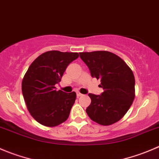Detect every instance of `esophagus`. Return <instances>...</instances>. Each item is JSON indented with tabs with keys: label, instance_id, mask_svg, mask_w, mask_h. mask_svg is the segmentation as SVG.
<instances>
[{
	"label": "esophagus",
	"instance_id": "obj_1",
	"mask_svg": "<svg viewBox=\"0 0 159 159\" xmlns=\"http://www.w3.org/2000/svg\"><path fill=\"white\" fill-rule=\"evenodd\" d=\"M81 95H83L82 94L80 93V92H77V96H78V97H81Z\"/></svg>",
	"mask_w": 159,
	"mask_h": 159
}]
</instances>
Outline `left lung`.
<instances>
[{"instance_id":"8db88e82","label":"left lung","mask_w":159,"mask_h":159,"mask_svg":"<svg viewBox=\"0 0 159 159\" xmlns=\"http://www.w3.org/2000/svg\"><path fill=\"white\" fill-rule=\"evenodd\" d=\"M92 78L101 80V95L89 93L91 104L86 112L92 120L103 126L113 124L124 117L135 97L133 71L120 57L109 51L80 53Z\"/></svg>"}]
</instances>
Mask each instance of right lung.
<instances>
[{
  "instance_id": "1",
  "label": "right lung",
  "mask_w": 159,
  "mask_h": 159,
  "mask_svg": "<svg viewBox=\"0 0 159 159\" xmlns=\"http://www.w3.org/2000/svg\"><path fill=\"white\" fill-rule=\"evenodd\" d=\"M79 57L78 53L51 50L39 56L29 66L21 91L27 109L38 123L56 127L67 120L76 99V93L57 91L55 84L61 81L70 63Z\"/></svg>"
}]
</instances>
